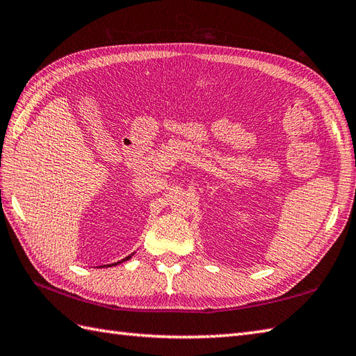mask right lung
<instances>
[{"label":"right lung","mask_w":356,"mask_h":356,"mask_svg":"<svg viewBox=\"0 0 356 356\" xmlns=\"http://www.w3.org/2000/svg\"><path fill=\"white\" fill-rule=\"evenodd\" d=\"M131 255H133V254H131ZM131 255H128V257H125V259H124L122 261H127L128 259H131ZM122 261H118V263H122ZM118 263H113V264H105V266H116V264H118Z\"/></svg>","instance_id":"right-lung-1"}]
</instances>
